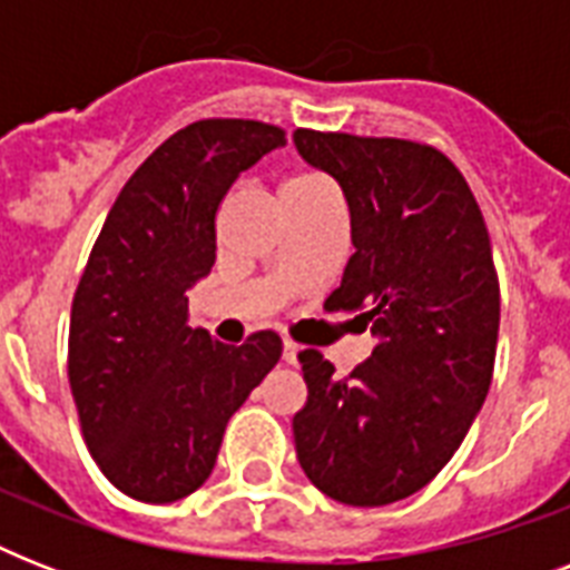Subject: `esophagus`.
Here are the masks:
<instances>
[{
  "label": "esophagus",
  "instance_id": "34e87169",
  "mask_svg": "<svg viewBox=\"0 0 570 570\" xmlns=\"http://www.w3.org/2000/svg\"><path fill=\"white\" fill-rule=\"evenodd\" d=\"M298 352H302V346H295L293 340H284V361H286V364H295V361H298Z\"/></svg>",
  "mask_w": 570,
  "mask_h": 570
}]
</instances>
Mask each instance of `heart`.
Instances as JSON below:
<instances>
[{
	"label": "heart",
	"mask_w": 570,
	"mask_h": 570,
	"mask_svg": "<svg viewBox=\"0 0 570 570\" xmlns=\"http://www.w3.org/2000/svg\"><path fill=\"white\" fill-rule=\"evenodd\" d=\"M331 186L322 180L320 174H311V171H298V174H289L284 183H281V200L284 206H295V204H304V200H311V197H320V195H328Z\"/></svg>",
	"instance_id": "1"
}]
</instances>
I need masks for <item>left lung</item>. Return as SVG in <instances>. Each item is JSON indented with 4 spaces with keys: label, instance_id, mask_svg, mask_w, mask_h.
<instances>
[{
    "label": "left lung",
    "instance_id": "1",
    "mask_svg": "<svg viewBox=\"0 0 570 570\" xmlns=\"http://www.w3.org/2000/svg\"><path fill=\"white\" fill-rule=\"evenodd\" d=\"M293 141L337 180L352 218L355 254L325 307L361 311L375 337L348 379L316 348L298 355V464L337 503H396L441 473L491 387L500 284L485 218L434 147L313 129Z\"/></svg>",
    "mask_w": 570,
    "mask_h": 570
}]
</instances>
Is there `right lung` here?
Wrapping results in <instances>:
<instances>
[{
  "instance_id": "1",
  "label": "right lung",
  "mask_w": 570,
  "mask_h": 570,
  "mask_svg": "<svg viewBox=\"0 0 570 570\" xmlns=\"http://www.w3.org/2000/svg\"><path fill=\"white\" fill-rule=\"evenodd\" d=\"M284 129L197 120L147 156L111 204L76 286L67 375L88 450L111 485L174 503L204 485L224 429L281 361L259 331L224 346L189 328V289L215 263V213Z\"/></svg>"
}]
</instances>
